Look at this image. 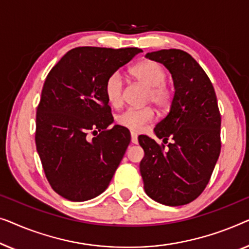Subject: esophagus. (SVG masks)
<instances>
[{
	"mask_svg": "<svg viewBox=\"0 0 249 249\" xmlns=\"http://www.w3.org/2000/svg\"><path fill=\"white\" fill-rule=\"evenodd\" d=\"M131 142L133 144H138V135H136V133L134 132H131Z\"/></svg>",
	"mask_w": 249,
	"mask_h": 249,
	"instance_id": "obj_1",
	"label": "esophagus"
}]
</instances>
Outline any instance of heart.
Masks as SVG:
<instances>
[{
  "mask_svg": "<svg viewBox=\"0 0 249 249\" xmlns=\"http://www.w3.org/2000/svg\"><path fill=\"white\" fill-rule=\"evenodd\" d=\"M131 74L133 78L148 88L146 101H151L160 110L167 109L170 106L173 101V90L167 83H164L167 72L162 65L151 59H145L133 66ZM123 89V76L120 72H115L108 76L104 91L110 106L118 107L122 104ZM153 118H155V113L151 108H142V109L127 108L117 115L116 122L123 127L138 132L141 131L145 124L152 122Z\"/></svg>",
  "mask_w": 249,
  "mask_h": 249,
  "instance_id": "1",
  "label": "heart"
}]
</instances>
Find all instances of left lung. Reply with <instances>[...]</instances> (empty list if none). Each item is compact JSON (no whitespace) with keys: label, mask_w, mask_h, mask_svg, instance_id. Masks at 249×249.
Returning <instances> with one entry per match:
<instances>
[{"label":"left lung","mask_w":249,"mask_h":249,"mask_svg":"<svg viewBox=\"0 0 249 249\" xmlns=\"http://www.w3.org/2000/svg\"><path fill=\"white\" fill-rule=\"evenodd\" d=\"M145 57L169 70L175 93L170 110L155 127L168 148L146 135L139 136L144 150L140 162L144 191L161 204L179 206L198 197L218 161L220 115L211 81L197 62L180 50L151 52Z\"/></svg>","instance_id":"8db88e82"}]
</instances>
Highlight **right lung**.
<instances>
[{
	"mask_svg": "<svg viewBox=\"0 0 249 249\" xmlns=\"http://www.w3.org/2000/svg\"><path fill=\"white\" fill-rule=\"evenodd\" d=\"M142 50L76 47L48 73L36 115V148L48 183L73 202L106 190L131 141L105 96L110 74ZM99 131L100 134L96 133ZM97 135L90 140L89 134Z\"/></svg>",
	"mask_w": 249,
	"mask_h": 249,
	"instance_id": "right-lung-1",
	"label": "right lung"
}]
</instances>
